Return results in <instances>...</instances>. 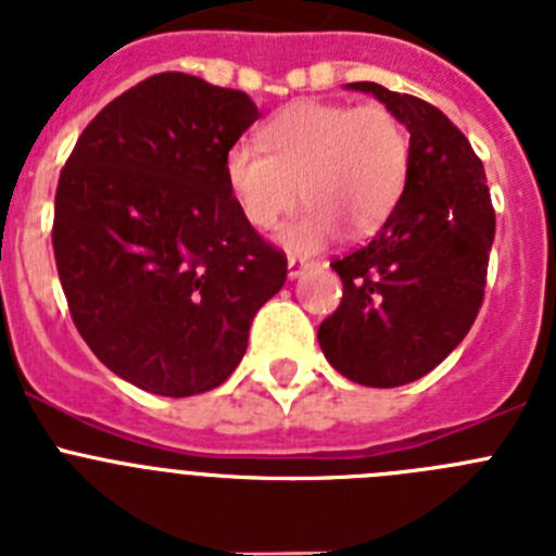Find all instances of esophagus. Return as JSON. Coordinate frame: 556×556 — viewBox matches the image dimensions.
Here are the masks:
<instances>
[{
    "instance_id": "1",
    "label": "esophagus",
    "mask_w": 556,
    "mask_h": 556,
    "mask_svg": "<svg viewBox=\"0 0 556 556\" xmlns=\"http://www.w3.org/2000/svg\"><path fill=\"white\" fill-rule=\"evenodd\" d=\"M312 267V264L306 262V258H298V255H289V262H287V269H289V278H301L306 269Z\"/></svg>"
}]
</instances>
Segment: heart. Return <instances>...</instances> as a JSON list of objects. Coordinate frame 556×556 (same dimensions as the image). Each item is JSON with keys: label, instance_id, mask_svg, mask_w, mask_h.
<instances>
[{"label": "heart", "instance_id": "1", "mask_svg": "<svg viewBox=\"0 0 556 556\" xmlns=\"http://www.w3.org/2000/svg\"><path fill=\"white\" fill-rule=\"evenodd\" d=\"M225 155V184L253 228L269 230L306 198L278 233L292 253H317L342 236L376 233L404 198L409 132L384 105L303 100L283 108Z\"/></svg>", "mask_w": 556, "mask_h": 556}]
</instances>
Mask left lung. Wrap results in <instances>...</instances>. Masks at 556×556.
I'll return each mask as SVG.
<instances>
[{
	"label": "left lung",
	"instance_id": "1",
	"mask_svg": "<svg viewBox=\"0 0 556 556\" xmlns=\"http://www.w3.org/2000/svg\"><path fill=\"white\" fill-rule=\"evenodd\" d=\"M345 88L372 94L409 130V180L372 242L331 264L342 303L317 339L333 370L387 390L434 370L470 331L495 211L484 166L443 111L378 83Z\"/></svg>",
	"mask_w": 556,
	"mask_h": 556
}]
</instances>
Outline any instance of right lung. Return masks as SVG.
I'll list each match as a JSON object with an SVG mask.
<instances>
[{"label": "right lung", "mask_w": 556, "mask_h": 556, "mask_svg": "<svg viewBox=\"0 0 556 556\" xmlns=\"http://www.w3.org/2000/svg\"><path fill=\"white\" fill-rule=\"evenodd\" d=\"M258 119L244 91L147 77L83 130L55 191L58 275L102 365L189 397L228 381L287 255L242 217L225 155Z\"/></svg>", "instance_id": "obj_1"}]
</instances>
